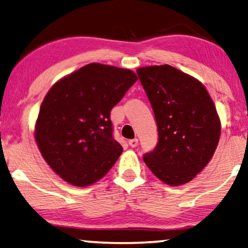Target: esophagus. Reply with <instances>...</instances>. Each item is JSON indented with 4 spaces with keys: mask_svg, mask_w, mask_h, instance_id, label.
Instances as JSON below:
<instances>
[{
    "mask_svg": "<svg viewBox=\"0 0 248 248\" xmlns=\"http://www.w3.org/2000/svg\"><path fill=\"white\" fill-rule=\"evenodd\" d=\"M138 143H139V140L138 139H132L128 141V144H130V147L132 148H136L138 146Z\"/></svg>",
    "mask_w": 248,
    "mask_h": 248,
    "instance_id": "esophagus-1",
    "label": "esophagus"
}]
</instances>
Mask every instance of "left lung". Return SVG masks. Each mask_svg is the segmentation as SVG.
Listing matches in <instances>:
<instances>
[{
    "label": "left lung",
    "mask_w": 248,
    "mask_h": 248,
    "mask_svg": "<svg viewBox=\"0 0 248 248\" xmlns=\"http://www.w3.org/2000/svg\"><path fill=\"white\" fill-rule=\"evenodd\" d=\"M155 114L158 143L143 160L169 186L191 181L213 157L221 122L206 88L170 65L137 70Z\"/></svg>",
    "instance_id": "left-lung-1"
}]
</instances>
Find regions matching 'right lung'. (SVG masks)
Returning <instances> with one entry per match:
<instances>
[{
    "mask_svg": "<svg viewBox=\"0 0 248 248\" xmlns=\"http://www.w3.org/2000/svg\"><path fill=\"white\" fill-rule=\"evenodd\" d=\"M137 79L130 69L93 62L49 90L34 136L44 160L61 179L88 187L116 163L123 148L112 138L110 110Z\"/></svg>",
    "mask_w": 248,
    "mask_h": 248,
    "instance_id": "obj_1",
    "label": "right lung"
}]
</instances>
